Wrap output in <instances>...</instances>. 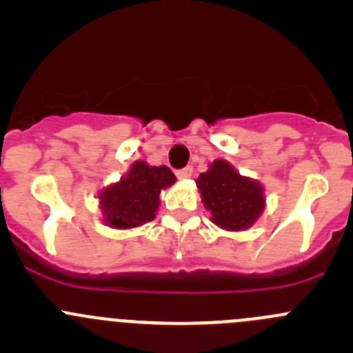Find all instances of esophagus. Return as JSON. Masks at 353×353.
<instances>
[{
	"label": "esophagus",
	"instance_id": "34e87169",
	"mask_svg": "<svg viewBox=\"0 0 353 353\" xmlns=\"http://www.w3.org/2000/svg\"><path fill=\"white\" fill-rule=\"evenodd\" d=\"M176 174H177V177H179V179H188V177L193 176V167H184V169L177 170Z\"/></svg>",
	"mask_w": 353,
	"mask_h": 353
}]
</instances>
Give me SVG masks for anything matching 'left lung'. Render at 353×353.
I'll use <instances>...</instances> for the list:
<instances>
[{"instance_id": "1", "label": "left lung", "mask_w": 353, "mask_h": 353, "mask_svg": "<svg viewBox=\"0 0 353 353\" xmlns=\"http://www.w3.org/2000/svg\"><path fill=\"white\" fill-rule=\"evenodd\" d=\"M196 186L212 222L229 232L249 229L265 212V186L223 159L213 160L208 170L199 174Z\"/></svg>"}]
</instances>
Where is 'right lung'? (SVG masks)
Listing matches in <instances>:
<instances>
[{
  "label": "right lung",
  "mask_w": 353,
  "mask_h": 353,
  "mask_svg": "<svg viewBox=\"0 0 353 353\" xmlns=\"http://www.w3.org/2000/svg\"><path fill=\"white\" fill-rule=\"evenodd\" d=\"M176 183L167 165H148L145 160L131 163L126 176L99 191V208L112 229L130 230L155 219L160 193Z\"/></svg>",
  "instance_id": "obj_1"
}]
</instances>
